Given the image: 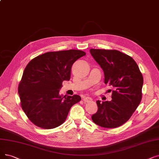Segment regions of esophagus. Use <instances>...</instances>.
<instances>
[{"mask_svg":"<svg viewBox=\"0 0 159 159\" xmlns=\"http://www.w3.org/2000/svg\"><path fill=\"white\" fill-rule=\"evenodd\" d=\"M83 101L84 102H89L92 101V99L91 98H89V97H86V96H84L83 97Z\"/></svg>","mask_w":159,"mask_h":159,"instance_id":"1","label":"esophagus"}]
</instances>
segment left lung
<instances>
[{"instance_id":"left-lung-1","label":"left lung","mask_w":159,"mask_h":159,"mask_svg":"<svg viewBox=\"0 0 159 159\" xmlns=\"http://www.w3.org/2000/svg\"><path fill=\"white\" fill-rule=\"evenodd\" d=\"M104 71L105 84L112 86V100L96 101L98 110L93 121L102 127L116 128L127 121L142 99L143 77L136 61L117 50L89 51Z\"/></svg>"}]
</instances>
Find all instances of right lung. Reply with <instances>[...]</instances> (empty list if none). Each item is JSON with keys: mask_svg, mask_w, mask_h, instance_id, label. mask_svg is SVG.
<instances>
[{"mask_svg": "<svg viewBox=\"0 0 159 159\" xmlns=\"http://www.w3.org/2000/svg\"><path fill=\"white\" fill-rule=\"evenodd\" d=\"M79 50L49 52L32 59L25 67L18 87L21 107L36 126L51 129L61 125L78 95H62V82L70 80L72 65L84 56Z\"/></svg>", "mask_w": 159, "mask_h": 159, "instance_id": "1", "label": "right lung"}]
</instances>
